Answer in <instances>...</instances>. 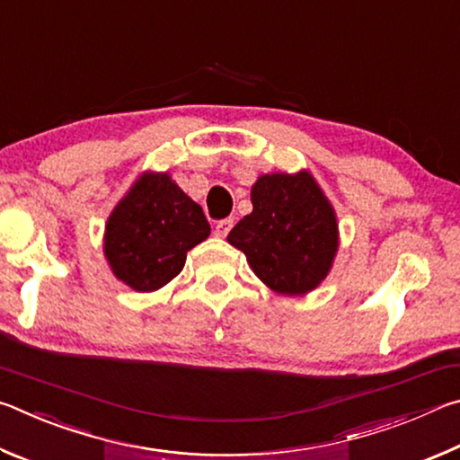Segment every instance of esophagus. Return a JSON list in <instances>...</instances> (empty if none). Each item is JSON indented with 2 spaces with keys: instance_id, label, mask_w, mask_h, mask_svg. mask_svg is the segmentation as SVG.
<instances>
[{
  "instance_id": "34e87169",
  "label": "esophagus",
  "mask_w": 460,
  "mask_h": 460,
  "mask_svg": "<svg viewBox=\"0 0 460 460\" xmlns=\"http://www.w3.org/2000/svg\"><path fill=\"white\" fill-rule=\"evenodd\" d=\"M231 227H233V219H221V221H217V225H215V235H217V237H227V233L231 231Z\"/></svg>"
}]
</instances>
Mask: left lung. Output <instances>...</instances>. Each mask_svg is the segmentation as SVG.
I'll list each match as a JSON object with an SVG mask.
<instances>
[{"label": "left lung", "instance_id": "8db88e82", "mask_svg": "<svg viewBox=\"0 0 460 460\" xmlns=\"http://www.w3.org/2000/svg\"><path fill=\"white\" fill-rule=\"evenodd\" d=\"M253 211L229 233L263 284L279 294H306L329 274L339 245L337 219L308 172L260 176Z\"/></svg>", "mask_w": 460, "mask_h": 460}]
</instances>
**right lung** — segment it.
<instances>
[{
  "label": "right lung",
  "instance_id": "1",
  "mask_svg": "<svg viewBox=\"0 0 460 460\" xmlns=\"http://www.w3.org/2000/svg\"><path fill=\"white\" fill-rule=\"evenodd\" d=\"M208 233L202 208L168 174H144L109 217L105 255L121 282L152 292L181 274Z\"/></svg>",
  "mask_w": 460,
  "mask_h": 460
}]
</instances>
